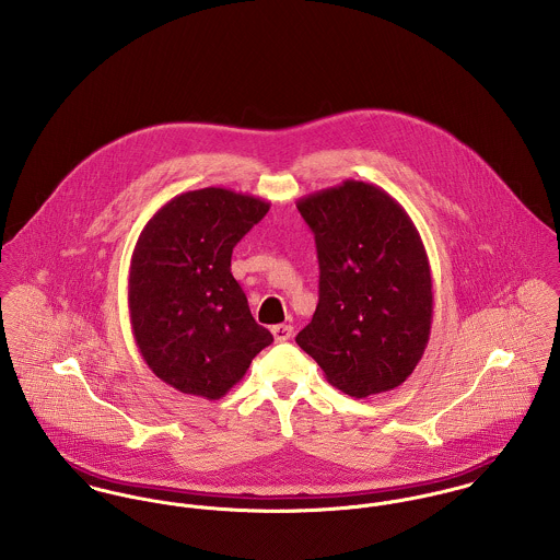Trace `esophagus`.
Masks as SVG:
<instances>
[{"label":"esophagus","mask_w":560,"mask_h":560,"mask_svg":"<svg viewBox=\"0 0 560 560\" xmlns=\"http://www.w3.org/2000/svg\"><path fill=\"white\" fill-rule=\"evenodd\" d=\"M271 334H273L276 342H287V340H291V336H293V327H291V325H273V327H271Z\"/></svg>","instance_id":"esophagus-1"}]
</instances>
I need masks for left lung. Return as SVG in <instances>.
<instances>
[{
	"instance_id": "obj_1",
	"label": "left lung",
	"mask_w": 560,
	"mask_h": 560,
	"mask_svg": "<svg viewBox=\"0 0 560 560\" xmlns=\"http://www.w3.org/2000/svg\"><path fill=\"white\" fill-rule=\"evenodd\" d=\"M315 233L319 304L295 342L327 382L364 399L400 386L431 334V269L422 240L382 187L345 180L298 200Z\"/></svg>"
}]
</instances>
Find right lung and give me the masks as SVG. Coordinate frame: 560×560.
I'll return each instance as SVG.
<instances>
[{
    "mask_svg": "<svg viewBox=\"0 0 560 560\" xmlns=\"http://www.w3.org/2000/svg\"><path fill=\"white\" fill-rule=\"evenodd\" d=\"M269 202L224 187L185 191L149 220L129 267V315L149 369L183 395L222 399L273 342L231 273L233 247Z\"/></svg>",
    "mask_w": 560,
    "mask_h": 560,
    "instance_id": "add662e5",
    "label": "right lung"
}]
</instances>
